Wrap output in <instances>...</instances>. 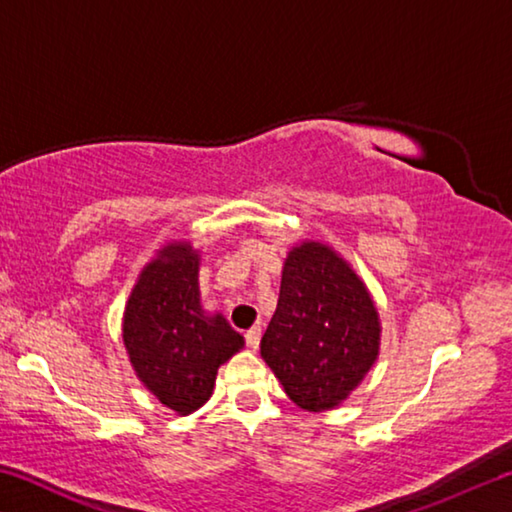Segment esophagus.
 <instances>
[{
	"label": "esophagus",
	"instance_id": "esophagus-1",
	"mask_svg": "<svg viewBox=\"0 0 512 512\" xmlns=\"http://www.w3.org/2000/svg\"><path fill=\"white\" fill-rule=\"evenodd\" d=\"M259 341H262V327L255 325L253 329H248V332H246V343H248V348L257 350Z\"/></svg>",
	"mask_w": 512,
	"mask_h": 512
}]
</instances>
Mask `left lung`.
I'll use <instances>...</instances> for the list:
<instances>
[{
    "mask_svg": "<svg viewBox=\"0 0 512 512\" xmlns=\"http://www.w3.org/2000/svg\"><path fill=\"white\" fill-rule=\"evenodd\" d=\"M259 348L300 409H334L377 359L375 302L332 248L305 241L284 262L280 300Z\"/></svg>",
    "mask_w": 512,
    "mask_h": 512,
    "instance_id": "8db88e82",
    "label": "left lung"
}]
</instances>
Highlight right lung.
<instances>
[{"mask_svg":"<svg viewBox=\"0 0 512 512\" xmlns=\"http://www.w3.org/2000/svg\"><path fill=\"white\" fill-rule=\"evenodd\" d=\"M124 345L137 377L158 400L187 415L210 400L216 370L244 336L198 302V255L189 244L164 246L144 268L124 311Z\"/></svg>","mask_w":512,"mask_h":512,"instance_id":"add662e5","label":"right lung"}]
</instances>
